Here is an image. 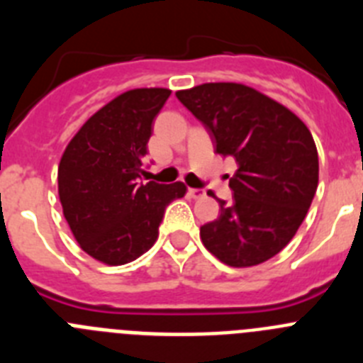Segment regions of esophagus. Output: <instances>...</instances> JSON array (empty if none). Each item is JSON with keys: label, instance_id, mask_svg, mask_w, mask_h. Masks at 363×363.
<instances>
[{"label": "esophagus", "instance_id": "esophagus-1", "mask_svg": "<svg viewBox=\"0 0 363 363\" xmlns=\"http://www.w3.org/2000/svg\"><path fill=\"white\" fill-rule=\"evenodd\" d=\"M205 194L203 189H189V196L191 198H201Z\"/></svg>", "mask_w": 363, "mask_h": 363}]
</instances>
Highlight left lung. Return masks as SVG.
Masks as SVG:
<instances>
[{"label":"left lung","mask_w":363,"mask_h":363,"mask_svg":"<svg viewBox=\"0 0 363 363\" xmlns=\"http://www.w3.org/2000/svg\"><path fill=\"white\" fill-rule=\"evenodd\" d=\"M205 125L216 152L233 156L230 203L201 225L205 249L230 267L264 264L293 240L318 187V150L289 108L242 83H203L176 92Z\"/></svg>","instance_id":"left-lung-1"}]
</instances>
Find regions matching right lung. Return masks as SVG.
Listing matches in <instances>:
<instances>
[{"mask_svg": "<svg viewBox=\"0 0 363 363\" xmlns=\"http://www.w3.org/2000/svg\"><path fill=\"white\" fill-rule=\"evenodd\" d=\"M169 89H133L83 123L57 167L63 216L83 251L107 265L140 258L158 240L165 207L184 198L182 182L138 184L152 121Z\"/></svg>", "mask_w": 363, "mask_h": 363, "instance_id": "obj_1", "label": "right lung"}]
</instances>
